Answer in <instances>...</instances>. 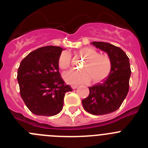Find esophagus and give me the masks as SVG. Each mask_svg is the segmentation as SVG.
Masks as SVG:
<instances>
[{
    "label": "esophagus",
    "mask_w": 148,
    "mask_h": 148,
    "mask_svg": "<svg viewBox=\"0 0 148 148\" xmlns=\"http://www.w3.org/2000/svg\"><path fill=\"white\" fill-rule=\"evenodd\" d=\"M71 87H72V88H73V89H76L77 87H78V86H77V85H72Z\"/></svg>",
    "instance_id": "esophagus-1"
}]
</instances>
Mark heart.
Returning a JSON list of instances; mask_svg holds the SVG:
<instances>
[{
  "label": "heart",
  "instance_id": "1",
  "mask_svg": "<svg viewBox=\"0 0 148 148\" xmlns=\"http://www.w3.org/2000/svg\"><path fill=\"white\" fill-rule=\"evenodd\" d=\"M79 54L85 60L81 71L70 70L63 75L65 82L70 84L88 83L91 78L99 82L108 77L111 70V61L107 55H100L92 47H84ZM71 56L68 52H62L58 58V66L62 70L70 67Z\"/></svg>",
  "mask_w": 148,
  "mask_h": 148
}]
</instances>
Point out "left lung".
<instances>
[{
    "label": "left lung",
    "instance_id": "1",
    "mask_svg": "<svg viewBox=\"0 0 148 148\" xmlns=\"http://www.w3.org/2000/svg\"><path fill=\"white\" fill-rule=\"evenodd\" d=\"M91 44L108 53L111 70L102 83L89 87L90 94L82 100V105L92 115L108 114L117 110L127 95L131 75L130 61L126 53L116 46L100 41Z\"/></svg>",
    "mask_w": 148,
    "mask_h": 148
}]
</instances>
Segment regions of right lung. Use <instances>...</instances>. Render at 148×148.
<instances>
[{"label": "right lung", "mask_w": 148, "mask_h": 148, "mask_svg": "<svg viewBox=\"0 0 148 148\" xmlns=\"http://www.w3.org/2000/svg\"><path fill=\"white\" fill-rule=\"evenodd\" d=\"M62 50L60 47H43L21 62L17 76L21 96L34 114L57 115L63 108L65 93L73 90L60 75L58 58Z\"/></svg>", "instance_id": "1"}]
</instances>
